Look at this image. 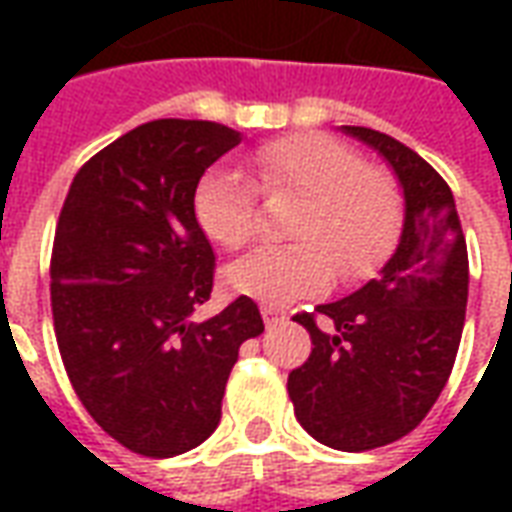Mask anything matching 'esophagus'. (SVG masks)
Returning <instances> with one entry per match:
<instances>
[{
  "label": "esophagus",
  "mask_w": 512,
  "mask_h": 512,
  "mask_svg": "<svg viewBox=\"0 0 512 512\" xmlns=\"http://www.w3.org/2000/svg\"><path fill=\"white\" fill-rule=\"evenodd\" d=\"M288 318V312L279 310V307H263V321H266V326H277V323H282Z\"/></svg>",
  "instance_id": "1"
}]
</instances>
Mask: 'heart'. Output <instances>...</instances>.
Instances as JSON below:
<instances>
[{
    "instance_id": "b5f03b06",
    "label": "heart",
    "mask_w": 512,
    "mask_h": 512,
    "mask_svg": "<svg viewBox=\"0 0 512 512\" xmlns=\"http://www.w3.org/2000/svg\"><path fill=\"white\" fill-rule=\"evenodd\" d=\"M260 194L299 200L288 222L293 244L266 246L227 268V285L266 307L318 296L334 271L345 282L373 274L403 227L392 175L365 164L354 147L326 134H288L249 153ZM194 219L213 244L244 249L257 230L255 189L233 169H213L194 191Z\"/></svg>"
}]
</instances>
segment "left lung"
I'll return each mask as SVG.
<instances>
[{
	"label": "left lung",
	"mask_w": 512,
	"mask_h": 512,
	"mask_svg": "<svg viewBox=\"0 0 512 512\" xmlns=\"http://www.w3.org/2000/svg\"><path fill=\"white\" fill-rule=\"evenodd\" d=\"M343 131L395 169L406 219L376 279L293 315L310 332L312 354L288 376V395L312 439L365 452L403 439L439 400L461 345L469 255L450 186L425 158L373 128Z\"/></svg>",
	"instance_id": "1"
}]
</instances>
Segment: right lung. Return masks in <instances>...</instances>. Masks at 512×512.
Returning a JSON list of instances; mask_svg holds the SVG:
<instances>
[{
	"instance_id": "obj_1",
	"label": "right lung",
	"mask_w": 512,
	"mask_h": 512,
	"mask_svg": "<svg viewBox=\"0 0 512 512\" xmlns=\"http://www.w3.org/2000/svg\"><path fill=\"white\" fill-rule=\"evenodd\" d=\"M238 142L211 120H153L95 153L62 202L51 249L62 365L90 417L145 458L211 436L238 348L263 334L249 296L191 321L216 268L194 191Z\"/></svg>"
}]
</instances>
